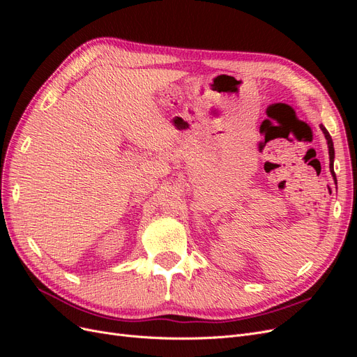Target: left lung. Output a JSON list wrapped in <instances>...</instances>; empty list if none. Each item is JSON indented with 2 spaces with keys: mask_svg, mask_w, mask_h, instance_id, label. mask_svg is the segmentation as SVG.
<instances>
[{
  "mask_svg": "<svg viewBox=\"0 0 357 357\" xmlns=\"http://www.w3.org/2000/svg\"><path fill=\"white\" fill-rule=\"evenodd\" d=\"M320 129H321V132L325 134V138H326L328 149H329V160H331V164H329V168H331V174H332V177H333L335 185H337V177H335V171H333V159H335V150H333V143H332V138H331L329 132L326 131V128H325V126L320 125Z\"/></svg>",
  "mask_w": 357,
  "mask_h": 357,
  "instance_id": "obj_1",
  "label": "left lung"
}]
</instances>
